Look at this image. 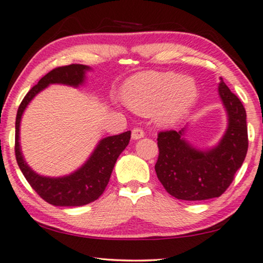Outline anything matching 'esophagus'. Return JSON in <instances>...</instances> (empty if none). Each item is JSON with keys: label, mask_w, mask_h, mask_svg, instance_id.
Listing matches in <instances>:
<instances>
[{"label": "esophagus", "mask_w": 263, "mask_h": 263, "mask_svg": "<svg viewBox=\"0 0 263 263\" xmlns=\"http://www.w3.org/2000/svg\"><path fill=\"white\" fill-rule=\"evenodd\" d=\"M144 136V133L141 128H134L132 130V139L133 140H139V139H142Z\"/></svg>", "instance_id": "obj_1"}]
</instances>
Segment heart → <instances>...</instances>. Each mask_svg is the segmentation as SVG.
I'll use <instances>...</instances> for the list:
<instances>
[{
    "label": "heart",
    "instance_id": "b5f03b06",
    "mask_svg": "<svg viewBox=\"0 0 263 263\" xmlns=\"http://www.w3.org/2000/svg\"><path fill=\"white\" fill-rule=\"evenodd\" d=\"M198 97V84L190 76L147 71L129 78L122 89L124 104L139 115H151L160 125L184 117Z\"/></svg>",
    "mask_w": 263,
    "mask_h": 263
}]
</instances>
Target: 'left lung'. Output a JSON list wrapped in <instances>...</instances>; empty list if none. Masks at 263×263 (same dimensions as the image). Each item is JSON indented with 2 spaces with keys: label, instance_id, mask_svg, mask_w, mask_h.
Wrapping results in <instances>:
<instances>
[{
  "label": "left lung",
  "instance_id": "obj_1",
  "mask_svg": "<svg viewBox=\"0 0 263 263\" xmlns=\"http://www.w3.org/2000/svg\"><path fill=\"white\" fill-rule=\"evenodd\" d=\"M218 96L227 112V129L215 146L200 149L186 139L187 124L179 132L158 135L155 172L171 196L181 200L219 197L229 187L248 151L246 109L220 77Z\"/></svg>",
  "mask_w": 263,
  "mask_h": 263
}]
</instances>
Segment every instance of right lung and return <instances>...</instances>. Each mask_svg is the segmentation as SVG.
Listing matches in <instances>:
<instances>
[{
    "label": "right lung",
    "mask_w": 263,
    "mask_h": 263,
    "mask_svg": "<svg viewBox=\"0 0 263 263\" xmlns=\"http://www.w3.org/2000/svg\"><path fill=\"white\" fill-rule=\"evenodd\" d=\"M87 65L72 64L48 72L28 91L17 109L15 121V155L21 172L34 191L55 206H82L98 199L108 185L117 158L128 146L130 130L120 135L106 136L98 141L90 157L81 167L62 177H47L36 173L25 160L20 144V125L25 110L41 91L52 84L79 87L85 84Z\"/></svg>",
    "instance_id": "add662e5"
}]
</instances>
